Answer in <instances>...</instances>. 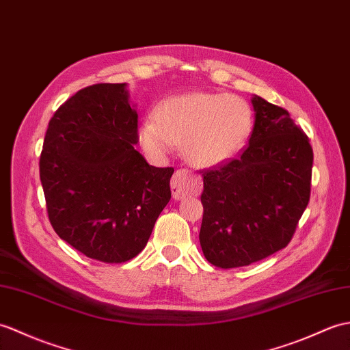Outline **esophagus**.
<instances>
[{
  "mask_svg": "<svg viewBox=\"0 0 350 350\" xmlns=\"http://www.w3.org/2000/svg\"><path fill=\"white\" fill-rule=\"evenodd\" d=\"M201 189L200 177L192 174L188 170H177L172 178V192L173 198L180 200L191 195H198Z\"/></svg>",
  "mask_w": 350,
  "mask_h": 350,
  "instance_id": "obj_1",
  "label": "esophagus"
}]
</instances>
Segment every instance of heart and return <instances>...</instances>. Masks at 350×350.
<instances>
[{"mask_svg":"<svg viewBox=\"0 0 350 350\" xmlns=\"http://www.w3.org/2000/svg\"><path fill=\"white\" fill-rule=\"evenodd\" d=\"M252 124L249 104L239 96L192 92L162 101L155 119L143 120L138 135L153 155H165L174 144H183L191 164L213 167L245 148Z\"/></svg>","mask_w":350,"mask_h":350,"instance_id":"1","label":"heart"}]
</instances>
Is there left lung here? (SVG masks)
<instances>
[{
    "label": "left lung",
    "instance_id": "1",
    "mask_svg": "<svg viewBox=\"0 0 350 350\" xmlns=\"http://www.w3.org/2000/svg\"><path fill=\"white\" fill-rule=\"evenodd\" d=\"M255 125L237 158L202 170L200 245L219 268L250 265L286 247L310 200L313 149L288 110L252 98Z\"/></svg>",
    "mask_w": 350,
    "mask_h": 350
}]
</instances>
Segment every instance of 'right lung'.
I'll use <instances>...</instances> for the list:
<instances>
[{"label": "right lung", "instance_id": "add662e5", "mask_svg": "<svg viewBox=\"0 0 350 350\" xmlns=\"http://www.w3.org/2000/svg\"><path fill=\"white\" fill-rule=\"evenodd\" d=\"M137 142L125 83L80 89L49 120L40 155L49 221L96 261L120 264L140 254L172 198L174 168L149 165Z\"/></svg>", "mask_w": 350, "mask_h": 350}]
</instances>
